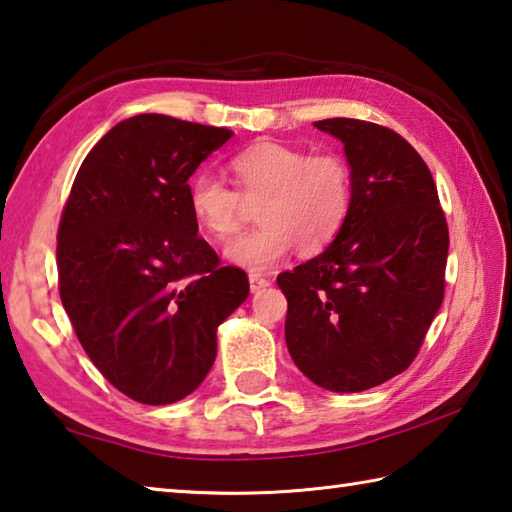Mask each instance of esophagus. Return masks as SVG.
<instances>
[{"label":"esophagus","instance_id":"34e87169","mask_svg":"<svg viewBox=\"0 0 512 512\" xmlns=\"http://www.w3.org/2000/svg\"><path fill=\"white\" fill-rule=\"evenodd\" d=\"M248 282H250V291H253V293L262 291V288H266V286H271V282H268L266 277L257 275V273H250V275H248Z\"/></svg>","mask_w":512,"mask_h":512}]
</instances>
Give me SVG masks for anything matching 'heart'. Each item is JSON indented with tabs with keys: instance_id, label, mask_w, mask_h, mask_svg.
<instances>
[{
	"instance_id": "1",
	"label": "heart",
	"mask_w": 512,
	"mask_h": 512,
	"mask_svg": "<svg viewBox=\"0 0 512 512\" xmlns=\"http://www.w3.org/2000/svg\"><path fill=\"white\" fill-rule=\"evenodd\" d=\"M237 189L212 172L188 185L190 215L212 239L226 241L246 219V203L257 208L259 228L226 248L235 266L271 271L293 253H320L340 235L353 203V172L345 156L311 154L304 147L257 143L232 156Z\"/></svg>"
}]
</instances>
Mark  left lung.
Masks as SVG:
<instances>
[{"label":"left lung","instance_id":"8db88e82","mask_svg":"<svg viewBox=\"0 0 512 512\" xmlns=\"http://www.w3.org/2000/svg\"><path fill=\"white\" fill-rule=\"evenodd\" d=\"M345 145L353 203L318 257L277 277L286 347L329 392H365L412 365L441 309L448 224L430 170L403 136L356 118L313 123Z\"/></svg>","mask_w":512,"mask_h":512}]
</instances>
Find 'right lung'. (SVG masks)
<instances>
[{
    "mask_svg": "<svg viewBox=\"0 0 512 512\" xmlns=\"http://www.w3.org/2000/svg\"><path fill=\"white\" fill-rule=\"evenodd\" d=\"M232 136L163 114L120 120L82 161L58 230L60 300L118 392L170 405L217 358V329L248 297L188 208V179Z\"/></svg>",
    "mask_w": 512,
    "mask_h": 512,
    "instance_id": "add662e5",
    "label": "right lung"
}]
</instances>
